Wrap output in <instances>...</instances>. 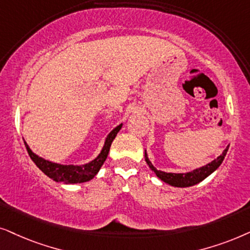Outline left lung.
<instances>
[{
  "instance_id": "8db88e82",
  "label": "left lung",
  "mask_w": 250,
  "mask_h": 250,
  "mask_svg": "<svg viewBox=\"0 0 250 250\" xmlns=\"http://www.w3.org/2000/svg\"><path fill=\"white\" fill-rule=\"evenodd\" d=\"M229 146H226V148L223 151L221 155L218 156L217 159L212 160L210 164H207L206 166H202V167L194 169V170L185 172V174H174V172H165L161 170H158L154 166L152 165V162L149 161L147 158V153H146L145 149V161L146 164L148 165V167L151 168V170L155 172V175L164 181L167 184L175 186V188H188V186H193L198 183L204 181L205 178H207L209 175L212 174L216 169H217L219 166L222 165L223 160H224L226 153H228Z\"/></svg>"
}]
</instances>
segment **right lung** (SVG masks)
Segmentation results:
<instances>
[{"mask_svg":"<svg viewBox=\"0 0 250 250\" xmlns=\"http://www.w3.org/2000/svg\"><path fill=\"white\" fill-rule=\"evenodd\" d=\"M122 128V123L119 125L118 127L113 129V130L107 135V137L105 139L104 146H103L102 151L97 155V158H95L92 161L88 162L85 165L81 166H74V165H59L55 164V162L49 161L41 158V156L36 155L34 152L29 148L27 143H25L26 149H27L29 156L33 160V162L38 166L40 170L53 179L55 182L58 183H64V184H78V183H84L89 182L97 175L99 169L102 168V166L104 165L106 158H107L109 147H111L112 142L114 141L115 136L118 135L120 129Z\"/></svg>","mask_w":250,"mask_h":250,"instance_id":"right-lung-1","label":"right lung"}]
</instances>
